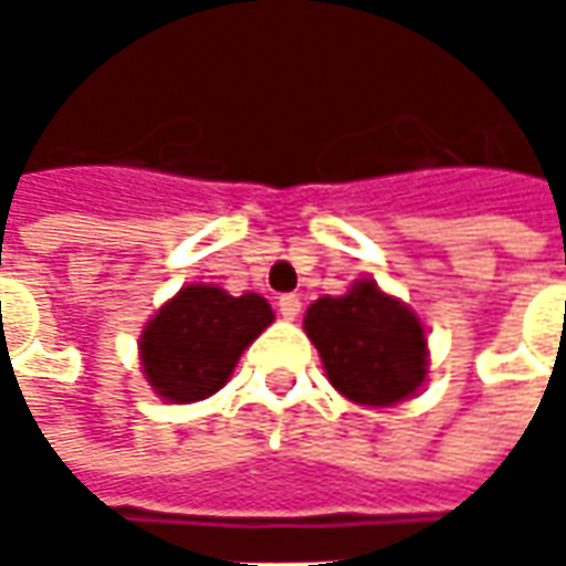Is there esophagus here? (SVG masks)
Masks as SVG:
<instances>
[{
  "mask_svg": "<svg viewBox=\"0 0 566 566\" xmlns=\"http://www.w3.org/2000/svg\"><path fill=\"white\" fill-rule=\"evenodd\" d=\"M276 308H280V315L286 317V321H293V317H298V312H302V298H298V295H293V293L280 295Z\"/></svg>",
  "mask_w": 566,
  "mask_h": 566,
  "instance_id": "1",
  "label": "esophagus"
}]
</instances>
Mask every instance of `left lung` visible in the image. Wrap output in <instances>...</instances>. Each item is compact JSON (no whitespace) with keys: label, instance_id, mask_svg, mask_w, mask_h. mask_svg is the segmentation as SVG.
I'll return each instance as SVG.
<instances>
[{"label":"left lung","instance_id":"left-lung-1","mask_svg":"<svg viewBox=\"0 0 566 566\" xmlns=\"http://www.w3.org/2000/svg\"><path fill=\"white\" fill-rule=\"evenodd\" d=\"M327 378L343 397L394 406L424 378V331L397 298L361 280L346 295H324L305 315Z\"/></svg>","mask_w":566,"mask_h":566}]
</instances>
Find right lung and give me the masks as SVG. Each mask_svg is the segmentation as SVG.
I'll list each match as a JSON object with an SVG mask.
<instances>
[{"label": "right lung", "instance_id": "1", "mask_svg": "<svg viewBox=\"0 0 566 566\" xmlns=\"http://www.w3.org/2000/svg\"><path fill=\"white\" fill-rule=\"evenodd\" d=\"M271 321V305L261 295L186 286L144 331V375L166 400H205L227 384L242 349Z\"/></svg>", "mask_w": 566, "mask_h": 566}]
</instances>
